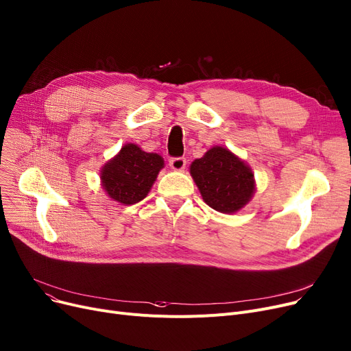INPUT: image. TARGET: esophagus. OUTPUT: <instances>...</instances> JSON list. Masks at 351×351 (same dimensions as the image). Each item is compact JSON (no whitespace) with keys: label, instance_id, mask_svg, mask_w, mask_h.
<instances>
[{"label":"esophagus","instance_id":"obj_1","mask_svg":"<svg viewBox=\"0 0 351 351\" xmlns=\"http://www.w3.org/2000/svg\"><path fill=\"white\" fill-rule=\"evenodd\" d=\"M169 166L176 172H182L186 168V159L185 158H172L169 160Z\"/></svg>","mask_w":351,"mask_h":351}]
</instances>
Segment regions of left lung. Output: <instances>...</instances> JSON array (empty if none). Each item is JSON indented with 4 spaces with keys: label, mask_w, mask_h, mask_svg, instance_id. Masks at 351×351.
<instances>
[{
    "label": "left lung",
    "mask_w": 351,
    "mask_h": 351,
    "mask_svg": "<svg viewBox=\"0 0 351 351\" xmlns=\"http://www.w3.org/2000/svg\"><path fill=\"white\" fill-rule=\"evenodd\" d=\"M205 204L212 209L232 215L242 210L256 192L250 166L225 146H213L189 168Z\"/></svg>",
    "instance_id": "8db88e82"
}]
</instances>
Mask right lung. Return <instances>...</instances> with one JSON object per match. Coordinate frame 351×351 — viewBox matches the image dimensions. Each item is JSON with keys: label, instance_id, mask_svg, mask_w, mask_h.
Wrapping results in <instances>:
<instances>
[{"label": "right lung", "instance_id": "add662e5", "mask_svg": "<svg viewBox=\"0 0 351 351\" xmlns=\"http://www.w3.org/2000/svg\"><path fill=\"white\" fill-rule=\"evenodd\" d=\"M163 166L160 155L145 152L136 143H125L114 158L102 165L101 186L118 204L135 205L151 192Z\"/></svg>", "mask_w": 351, "mask_h": 351}]
</instances>
